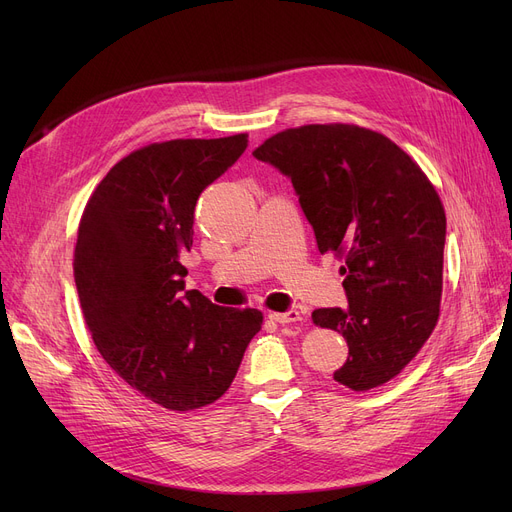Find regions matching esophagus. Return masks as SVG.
Segmentation results:
<instances>
[{
  "label": "esophagus",
  "instance_id": "esophagus-1",
  "mask_svg": "<svg viewBox=\"0 0 512 512\" xmlns=\"http://www.w3.org/2000/svg\"><path fill=\"white\" fill-rule=\"evenodd\" d=\"M274 321H278V324H294V321H301V313L297 309H288L284 313H272L270 315Z\"/></svg>",
  "mask_w": 512,
  "mask_h": 512
}]
</instances>
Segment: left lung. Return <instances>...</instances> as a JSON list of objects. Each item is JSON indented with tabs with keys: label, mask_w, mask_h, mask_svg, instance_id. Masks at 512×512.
Wrapping results in <instances>:
<instances>
[{
	"label": "left lung",
	"mask_w": 512,
	"mask_h": 512,
	"mask_svg": "<svg viewBox=\"0 0 512 512\" xmlns=\"http://www.w3.org/2000/svg\"><path fill=\"white\" fill-rule=\"evenodd\" d=\"M290 178L319 253L344 259L348 307L313 311V324L348 344L334 380L363 392L398 375L436 328L446 215L432 182L384 134L309 124L253 151Z\"/></svg>",
	"instance_id": "left-lung-1"
}]
</instances>
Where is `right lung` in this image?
<instances>
[{"instance_id":"1","label":"right lung","mask_w":512,"mask_h":512,"mask_svg":"<svg viewBox=\"0 0 512 512\" xmlns=\"http://www.w3.org/2000/svg\"><path fill=\"white\" fill-rule=\"evenodd\" d=\"M249 145L247 134L178 139L130 153L107 172L78 226L74 282L97 351L155 405L193 411L236 378L257 309L184 290L199 195Z\"/></svg>"}]
</instances>
